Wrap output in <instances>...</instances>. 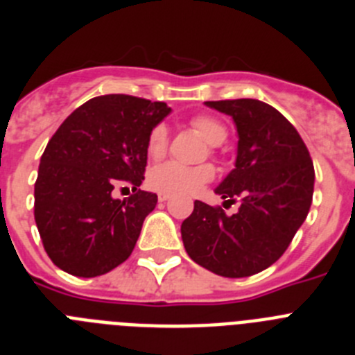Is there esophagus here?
Listing matches in <instances>:
<instances>
[{
	"label": "esophagus",
	"mask_w": 355,
	"mask_h": 355,
	"mask_svg": "<svg viewBox=\"0 0 355 355\" xmlns=\"http://www.w3.org/2000/svg\"><path fill=\"white\" fill-rule=\"evenodd\" d=\"M167 199H168L167 193H158V200H159V202H165V200H167Z\"/></svg>",
	"instance_id": "obj_1"
}]
</instances>
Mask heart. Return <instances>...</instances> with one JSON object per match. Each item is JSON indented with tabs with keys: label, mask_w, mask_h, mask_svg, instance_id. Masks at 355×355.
Masks as SVG:
<instances>
[{
	"label": "heart",
	"mask_w": 355,
	"mask_h": 355,
	"mask_svg": "<svg viewBox=\"0 0 355 355\" xmlns=\"http://www.w3.org/2000/svg\"><path fill=\"white\" fill-rule=\"evenodd\" d=\"M190 126L209 144L218 146L227 137V130L220 121L208 117V115H196L190 119ZM147 155L153 159H159L165 156L168 147V130L165 124H156L147 135ZM215 171L211 165H181L178 162H167L150 168L147 175V184L153 190L171 196H193L213 180Z\"/></svg>",
	"instance_id": "heart-1"
}]
</instances>
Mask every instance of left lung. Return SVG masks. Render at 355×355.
Listing matches in <instances>:
<instances>
[{
  "mask_svg": "<svg viewBox=\"0 0 355 355\" xmlns=\"http://www.w3.org/2000/svg\"><path fill=\"white\" fill-rule=\"evenodd\" d=\"M231 115L238 131L234 168L216 187L234 215L196 200L181 224L188 256L224 277H249L274 265L306 220L315 168L299 131L274 106L258 99L206 101Z\"/></svg>",
  "mask_w": 355,
  "mask_h": 355,
  "instance_id": "1",
  "label": "left lung"
}]
</instances>
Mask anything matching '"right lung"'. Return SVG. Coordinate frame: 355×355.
<instances>
[{"label":"right lung","mask_w":355,"mask_h":355,"mask_svg":"<svg viewBox=\"0 0 355 355\" xmlns=\"http://www.w3.org/2000/svg\"><path fill=\"white\" fill-rule=\"evenodd\" d=\"M171 114L165 103L108 94L83 103L46 146L35 181V222L58 268L96 277L126 261L158 196L140 190L147 135ZM134 193L114 200L115 186Z\"/></svg>","instance_id":"add662e5"}]
</instances>
